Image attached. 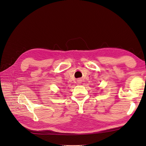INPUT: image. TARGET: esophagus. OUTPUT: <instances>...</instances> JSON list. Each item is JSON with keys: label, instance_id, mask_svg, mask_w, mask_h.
I'll return each instance as SVG.
<instances>
[{"label": "esophagus", "instance_id": "obj_1", "mask_svg": "<svg viewBox=\"0 0 146 146\" xmlns=\"http://www.w3.org/2000/svg\"><path fill=\"white\" fill-rule=\"evenodd\" d=\"M77 82H78V83H80V82H81V80H80V79H78Z\"/></svg>", "mask_w": 146, "mask_h": 146}]
</instances>
